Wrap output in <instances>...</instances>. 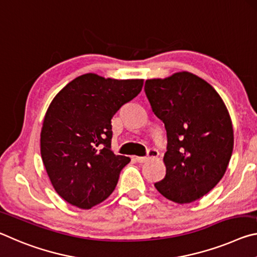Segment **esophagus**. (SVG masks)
<instances>
[{
    "instance_id": "1",
    "label": "esophagus",
    "mask_w": 257,
    "mask_h": 257,
    "mask_svg": "<svg viewBox=\"0 0 257 257\" xmlns=\"http://www.w3.org/2000/svg\"><path fill=\"white\" fill-rule=\"evenodd\" d=\"M149 155L147 157H136V161L138 162V163H146V162H148V161H150V159H153V158H156L157 156H158V151L156 150V149H150L149 150V153H148Z\"/></svg>"
}]
</instances>
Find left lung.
<instances>
[{
    "label": "left lung",
    "mask_w": 257,
    "mask_h": 257,
    "mask_svg": "<svg viewBox=\"0 0 257 257\" xmlns=\"http://www.w3.org/2000/svg\"><path fill=\"white\" fill-rule=\"evenodd\" d=\"M145 91L167 132L166 175L155 187L178 204L201 198L223 178L232 155L225 103L211 84L189 71L147 79Z\"/></svg>",
    "instance_id": "obj_1"
}]
</instances>
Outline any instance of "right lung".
<instances>
[{
    "label": "right lung",
    "mask_w": 257,
    "mask_h": 257,
    "mask_svg": "<svg viewBox=\"0 0 257 257\" xmlns=\"http://www.w3.org/2000/svg\"><path fill=\"white\" fill-rule=\"evenodd\" d=\"M144 79L84 74L54 96L41 131V156L54 190L90 209L115 190L128 157L111 150V118L140 93Z\"/></svg>",
    "instance_id": "add662e5"
}]
</instances>
